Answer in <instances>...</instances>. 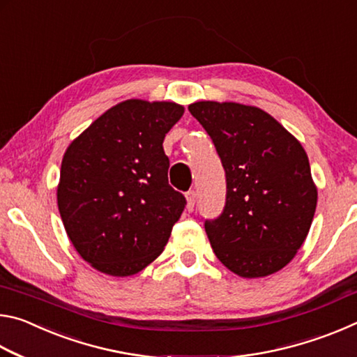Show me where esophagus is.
Returning a JSON list of instances; mask_svg holds the SVG:
<instances>
[{
	"label": "esophagus",
	"instance_id": "esophagus-1",
	"mask_svg": "<svg viewBox=\"0 0 357 357\" xmlns=\"http://www.w3.org/2000/svg\"><path fill=\"white\" fill-rule=\"evenodd\" d=\"M195 198H197V193L195 190H190L185 193V200H187V204H185V209L189 211V213H192L193 211V206H195Z\"/></svg>",
	"mask_w": 357,
	"mask_h": 357
}]
</instances>
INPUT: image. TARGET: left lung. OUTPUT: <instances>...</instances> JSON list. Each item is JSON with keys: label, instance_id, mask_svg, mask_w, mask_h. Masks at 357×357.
Segmentation results:
<instances>
[{"label": "left lung", "instance_id": "1", "mask_svg": "<svg viewBox=\"0 0 357 357\" xmlns=\"http://www.w3.org/2000/svg\"><path fill=\"white\" fill-rule=\"evenodd\" d=\"M227 174L225 209L204 229L222 264L244 279L285 268L309 234L318 190L298 138L269 113L238 102L189 105Z\"/></svg>", "mask_w": 357, "mask_h": 357}]
</instances>
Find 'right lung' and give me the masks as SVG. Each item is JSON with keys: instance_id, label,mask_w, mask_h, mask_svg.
Returning a JSON list of instances; mask_svg holds the SVG:
<instances>
[{"instance_id": "right-lung-1", "label": "right lung", "mask_w": 357, "mask_h": 357, "mask_svg": "<svg viewBox=\"0 0 357 357\" xmlns=\"http://www.w3.org/2000/svg\"><path fill=\"white\" fill-rule=\"evenodd\" d=\"M183 114L174 102L128 99L66 149L58 209L78 255L99 273L134 275L164 252L185 198L168 184L162 143Z\"/></svg>"}]
</instances>
